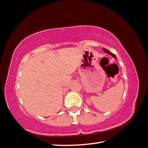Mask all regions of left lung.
<instances>
[{"mask_svg":"<svg viewBox=\"0 0 148 148\" xmlns=\"http://www.w3.org/2000/svg\"><path fill=\"white\" fill-rule=\"evenodd\" d=\"M103 51L105 52V53H108V54H109L110 55L112 56H113L114 58H116V55H115L114 54L112 53H111V52H110L109 51L107 50V49H105V48H103Z\"/></svg>","mask_w":148,"mask_h":148,"instance_id":"8db88e82","label":"left lung"}]
</instances>
